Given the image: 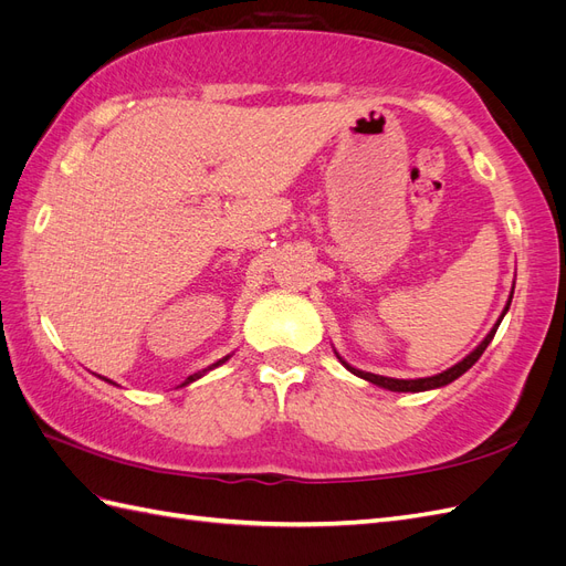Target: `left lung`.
I'll return each mask as SVG.
<instances>
[{
    "mask_svg": "<svg viewBox=\"0 0 566 566\" xmlns=\"http://www.w3.org/2000/svg\"><path fill=\"white\" fill-rule=\"evenodd\" d=\"M517 276V273H515ZM512 295H515V283H512V287H510V295H507V302H505V306H503V312H501V316H499V321L493 323V328L486 333V337L479 342V345L465 356V358H460L458 364H453L451 368H447V370H441V373H437V375H430V378H408V380H399V378H385V375H375V373H366V370H361V368H354L352 364H347L345 358H342L339 354H337V349L333 347V352H335V356L339 358V364L345 366L349 373H354L356 378H361V380H366V382H370V385H378V387H382V389H389V391H430V389H439V387H447V385H451L453 380H458L462 373H468L476 361H479V356L484 354V349L491 345V339H493V335H495V331H499V325H501V321L505 318V314H507V310H510V302H512Z\"/></svg>",
    "mask_w": 566,
    "mask_h": 566,
    "instance_id": "1",
    "label": "left lung"
}]
</instances>
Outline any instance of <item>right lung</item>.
<instances>
[{
    "label": "right lung",
    "mask_w": 566,
    "mask_h": 566,
    "mask_svg": "<svg viewBox=\"0 0 566 566\" xmlns=\"http://www.w3.org/2000/svg\"><path fill=\"white\" fill-rule=\"evenodd\" d=\"M229 358H231V354H227L224 358H219V361L217 364H212V366H208V368H205V370H200V373H193V375H188V378H186V382L184 385H191V382H196V380H200L202 378V375L205 373H210V370H214L217 366H221V364H227L229 361ZM98 378H101V375H98ZM101 380H106V378H101ZM106 382H111V380H106ZM111 385H115V382H111ZM181 385V387H184Z\"/></svg>",
    "instance_id": "obj_1"
}]
</instances>
